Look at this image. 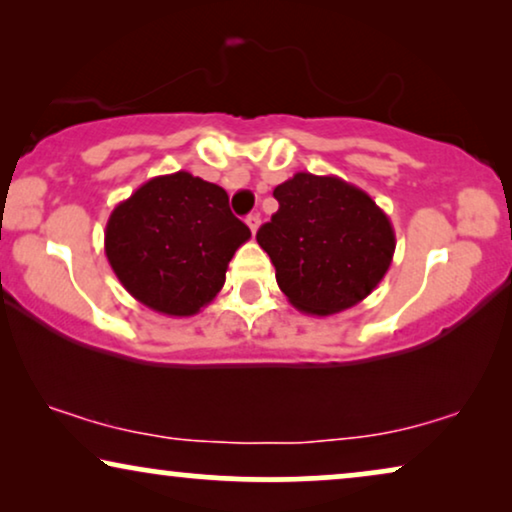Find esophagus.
I'll use <instances>...</instances> for the list:
<instances>
[{"label":"esophagus","mask_w":512,"mask_h":512,"mask_svg":"<svg viewBox=\"0 0 512 512\" xmlns=\"http://www.w3.org/2000/svg\"><path fill=\"white\" fill-rule=\"evenodd\" d=\"M247 226H249V230H251V233H254V235H256V230H258V226H261V216H258V214H249V216H247Z\"/></svg>","instance_id":"esophagus-1"}]
</instances>
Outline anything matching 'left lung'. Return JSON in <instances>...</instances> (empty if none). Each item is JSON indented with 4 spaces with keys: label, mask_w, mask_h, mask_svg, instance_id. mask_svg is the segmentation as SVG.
<instances>
[{
    "label": "left lung",
    "mask_w": 512,
    "mask_h": 512,
    "mask_svg": "<svg viewBox=\"0 0 512 512\" xmlns=\"http://www.w3.org/2000/svg\"><path fill=\"white\" fill-rule=\"evenodd\" d=\"M279 209L256 240L279 289L303 314L328 317L370 296L396 249L389 216L345 179L296 172L275 191Z\"/></svg>",
    "instance_id": "1"
}]
</instances>
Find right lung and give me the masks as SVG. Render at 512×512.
<instances>
[{"mask_svg":"<svg viewBox=\"0 0 512 512\" xmlns=\"http://www.w3.org/2000/svg\"><path fill=\"white\" fill-rule=\"evenodd\" d=\"M249 237L221 186L179 170L118 202L104 254L139 303L167 317H193L221 291L230 258Z\"/></svg>","mask_w":512,"mask_h":512,"instance_id":"right-lung-1","label":"right lung"}]
</instances>
